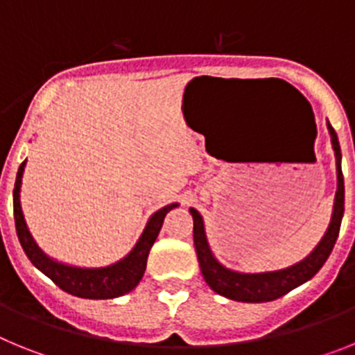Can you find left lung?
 Here are the masks:
<instances>
[{
	"label": "left lung",
	"mask_w": 355,
	"mask_h": 355,
	"mask_svg": "<svg viewBox=\"0 0 355 355\" xmlns=\"http://www.w3.org/2000/svg\"><path fill=\"white\" fill-rule=\"evenodd\" d=\"M327 128L329 133H331L332 149H334V155H336L338 171V190L336 197H334V209H332V218L327 227V233L320 240L315 250L307 258H304L302 261L295 263L293 266H288L283 270L263 272V274H240V272L229 270L213 258L208 240H206L202 216L199 215L197 209H190L193 216V245H196L197 250L200 272H202V277H205V281L213 291L231 300H238V302H268V300L283 297L293 288L309 281L327 261L329 254L332 252V247H334L338 234H340L341 218H343L345 211V184L343 172H341L340 142H338L336 131L332 130L329 122Z\"/></svg>",
	"instance_id": "1"
}]
</instances>
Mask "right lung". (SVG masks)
<instances>
[{
    "mask_svg": "<svg viewBox=\"0 0 355 355\" xmlns=\"http://www.w3.org/2000/svg\"><path fill=\"white\" fill-rule=\"evenodd\" d=\"M24 165H26V162L21 163L17 175H15L14 218L17 238L21 241V247H23L28 259L44 275H48L56 286L62 288L67 293L74 295V297H81V299H114V297H121V295L133 290L140 283V279H142L144 272H146L147 256H149L150 247H153L159 229H162L165 215L178 205L165 206V208L158 209L155 215L150 216L139 243L135 245V249L128 254L126 258L121 259L115 265L105 266V268L69 266L48 258L39 249V245L33 241L30 231H28L23 211H21V202H19V190H21V178H23Z\"/></svg>",
    "mask_w": 355,
    "mask_h": 355,
    "instance_id": "1",
    "label": "right lung"
}]
</instances>
